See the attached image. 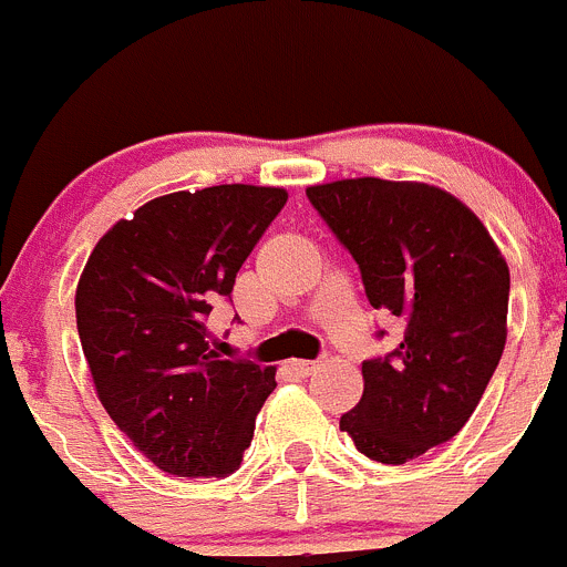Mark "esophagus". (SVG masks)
Masks as SVG:
<instances>
[{
    "instance_id": "1",
    "label": "esophagus",
    "mask_w": 567,
    "mask_h": 567,
    "mask_svg": "<svg viewBox=\"0 0 567 567\" xmlns=\"http://www.w3.org/2000/svg\"><path fill=\"white\" fill-rule=\"evenodd\" d=\"M316 367H319V361H305V359L290 361V370H293L296 375H302V379H308L310 372H316Z\"/></svg>"
}]
</instances>
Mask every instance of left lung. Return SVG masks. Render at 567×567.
<instances>
[{
    "instance_id": "1",
    "label": "left lung",
    "mask_w": 567,
    "mask_h": 567,
    "mask_svg": "<svg viewBox=\"0 0 567 567\" xmlns=\"http://www.w3.org/2000/svg\"><path fill=\"white\" fill-rule=\"evenodd\" d=\"M308 200L372 308L404 328L392 353L361 364L364 395L339 421L361 455L398 466L452 441L481 404L506 347L508 265L486 226L426 183L355 177L310 186Z\"/></svg>"
}]
</instances>
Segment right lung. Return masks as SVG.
Instances as JSON below:
<instances>
[{
  "mask_svg": "<svg viewBox=\"0 0 567 567\" xmlns=\"http://www.w3.org/2000/svg\"><path fill=\"white\" fill-rule=\"evenodd\" d=\"M285 203V188L243 183L155 197L86 259L75 321L95 390L163 472L228 477L251 446L277 370L220 359L206 324Z\"/></svg>",
  "mask_w": 567,
  "mask_h": 567,
  "instance_id": "obj_1",
  "label": "right lung"
}]
</instances>
